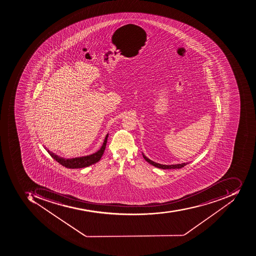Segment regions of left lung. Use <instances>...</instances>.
I'll list each match as a JSON object with an SVG mask.
<instances>
[{"label": "left lung", "mask_w": 256, "mask_h": 256, "mask_svg": "<svg viewBox=\"0 0 256 256\" xmlns=\"http://www.w3.org/2000/svg\"><path fill=\"white\" fill-rule=\"evenodd\" d=\"M142 156L143 157H144V159L146 160L148 164H151L152 166H156V168H160V169H180V168H184V166H186L188 164V162H186V164H175V165H162V164H157V162L150 160L144 154H142Z\"/></svg>", "instance_id": "left-lung-1"}]
</instances>
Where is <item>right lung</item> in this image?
I'll list each match as a JSON object with an SVG mask.
<instances>
[{
  "instance_id": "add662e5",
  "label": "right lung",
  "mask_w": 256,
  "mask_h": 256,
  "mask_svg": "<svg viewBox=\"0 0 256 256\" xmlns=\"http://www.w3.org/2000/svg\"><path fill=\"white\" fill-rule=\"evenodd\" d=\"M108 134H106L104 140V144H102V147L100 150H98L95 154H91V155L81 157H76V158H72V159H66L63 157L59 156L56 155L54 152H50L46 147H44L45 150L48 151V154L50 155V156L56 162H59L62 166H66L67 168H70V169H76V168H86V166H90L92 164H96V162L100 161L101 159L102 154H104V150L106 148V142H108Z\"/></svg>"
}]
</instances>
